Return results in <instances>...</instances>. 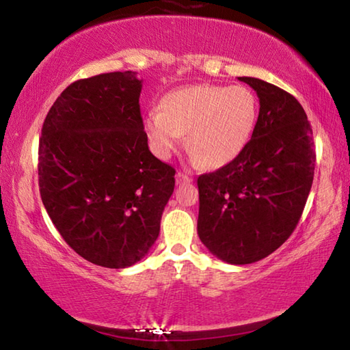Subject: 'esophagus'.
Masks as SVG:
<instances>
[{"label":"esophagus","mask_w":350,"mask_h":350,"mask_svg":"<svg viewBox=\"0 0 350 350\" xmlns=\"http://www.w3.org/2000/svg\"><path fill=\"white\" fill-rule=\"evenodd\" d=\"M176 182H177V185H182V183H189V182H193V179H191V176H188V174H185V173H177L176 174Z\"/></svg>","instance_id":"1"}]
</instances>
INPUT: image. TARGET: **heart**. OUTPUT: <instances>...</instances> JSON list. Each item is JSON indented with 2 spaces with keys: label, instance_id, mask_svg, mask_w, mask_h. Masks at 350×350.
<instances>
[{
  "label": "heart",
  "instance_id": "heart-1",
  "mask_svg": "<svg viewBox=\"0 0 350 350\" xmlns=\"http://www.w3.org/2000/svg\"><path fill=\"white\" fill-rule=\"evenodd\" d=\"M162 109L146 112L144 126L152 151L167 159L183 142L206 168L233 162L250 142L258 98L244 85H189L168 92Z\"/></svg>",
  "mask_w": 350,
  "mask_h": 350
}]
</instances>
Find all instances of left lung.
Returning <instances> with one entry per match:
<instances>
[{"label":"left lung","mask_w":350,"mask_h":350,"mask_svg":"<svg viewBox=\"0 0 350 350\" xmlns=\"http://www.w3.org/2000/svg\"><path fill=\"white\" fill-rule=\"evenodd\" d=\"M258 94L250 142L233 162L198 177V234L216 258L244 265L267 258L293 233L309 198L315 150L298 100L253 77Z\"/></svg>","instance_id":"8db88e82"}]
</instances>
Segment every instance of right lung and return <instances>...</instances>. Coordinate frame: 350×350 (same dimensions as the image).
Wrapping results in <instances>:
<instances>
[{
    "mask_svg": "<svg viewBox=\"0 0 350 350\" xmlns=\"http://www.w3.org/2000/svg\"><path fill=\"white\" fill-rule=\"evenodd\" d=\"M133 70L74 81L44 118L38 146L43 205L68 245L90 262L126 269L156 242L174 191L154 157Z\"/></svg>",
    "mask_w": 350,
    "mask_h": 350,
    "instance_id": "1",
    "label": "right lung"
}]
</instances>
